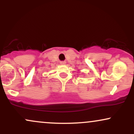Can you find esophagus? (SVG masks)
Masks as SVG:
<instances>
[{
  "instance_id": "1",
  "label": "esophagus",
  "mask_w": 134,
  "mask_h": 134,
  "mask_svg": "<svg viewBox=\"0 0 134 134\" xmlns=\"http://www.w3.org/2000/svg\"><path fill=\"white\" fill-rule=\"evenodd\" d=\"M60 64H62V65H65V64H66V62H61Z\"/></svg>"
}]
</instances>
